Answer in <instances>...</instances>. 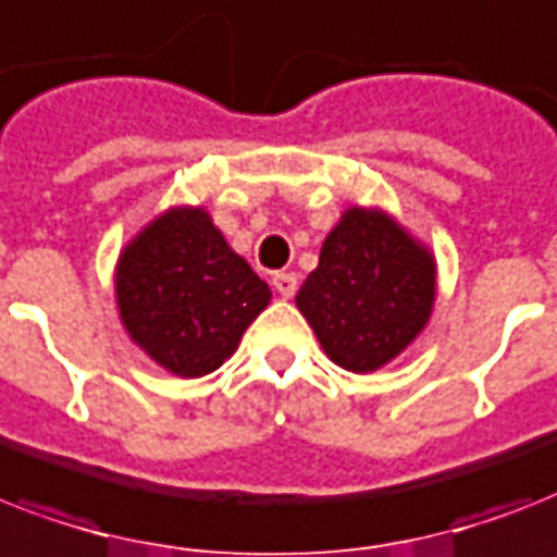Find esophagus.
I'll use <instances>...</instances> for the list:
<instances>
[{"label":"esophagus","mask_w":557,"mask_h":557,"mask_svg":"<svg viewBox=\"0 0 557 557\" xmlns=\"http://www.w3.org/2000/svg\"><path fill=\"white\" fill-rule=\"evenodd\" d=\"M271 286L277 288L283 297H292L297 292V274L295 271H277V274L271 277Z\"/></svg>","instance_id":"34e87169"}]
</instances>
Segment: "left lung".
Wrapping results in <instances>:
<instances>
[{"label":"left lung","instance_id":"left-lung-1","mask_svg":"<svg viewBox=\"0 0 557 557\" xmlns=\"http://www.w3.org/2000/svg\"><path fill=\"white\" fill-rule=\"evenodd\" d=\"M433 283L431 253L379 210L352 208L326 236L297 309L335 364L372 372L422 332Z\"/></svg>","mask_w":557,"mask_h":557}]
</instances>
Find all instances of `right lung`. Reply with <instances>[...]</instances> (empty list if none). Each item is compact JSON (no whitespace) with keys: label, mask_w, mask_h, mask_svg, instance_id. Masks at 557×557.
Returning <instances> with one entry per match:
<instances>
[{"label":"right lung","mask_w":557,"mask_h":557,"mask_svg":"<svg viewBox=\"0 0 557 557\" xmlns=\"http://www.w3.org/2000/svg\"><path fill=\"white\" fill-rule=\"evenodd\" d=\"M117 306L161 367L199 379L234 356L271 292L201 208L170 210L117 262Z\"/></svg>","instance_id":"1"}]
</instances>
